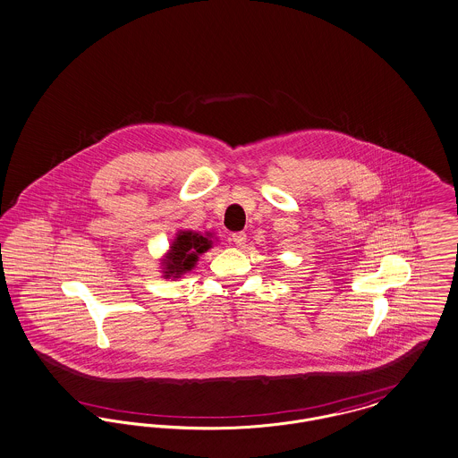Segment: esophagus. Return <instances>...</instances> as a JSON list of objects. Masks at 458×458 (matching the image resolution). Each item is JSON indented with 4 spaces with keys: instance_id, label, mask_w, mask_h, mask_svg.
<instances>
[{
    "instance_id": "obj_1",
    "label": "esophagus",
    "mask_w": 458,
    "mask_h": 458,
    "mask_svg": "<svg viewBox=\"0 0 458 458\" xmlns=\"http://www.w3.org/2000/svg\"><path fill=\"white\" fill-rule=\"evenodd\" d=\"M231 240L234 242V244H236V246H240V248H242V246H244V244H246V234H244V233H234Z\"/></svg>"
}]
</instances>
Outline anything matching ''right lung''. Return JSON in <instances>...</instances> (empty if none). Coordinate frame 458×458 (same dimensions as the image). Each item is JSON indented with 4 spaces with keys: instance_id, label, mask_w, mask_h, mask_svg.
I'll return each instance as SVG.
<instances>
[{
    "instance_id": "1",
    "label": "right lung",
    "mask_w": 458,
    "mask_h": 458,
    "mask_svg": "<svg viewBox=\"0 0 458 458\" xmlns=\"http://www.w3.org/2000/svg\"><path fill=\"white\" fill-rule=\"evenodd\" d=\"M212 244L210 234L203 236L194 231H179L170 244L168 253L161 259L163 275L166 279H175L189 273L196 266L199 255L208 251Z\"/></svg>"
}]
</instances>
